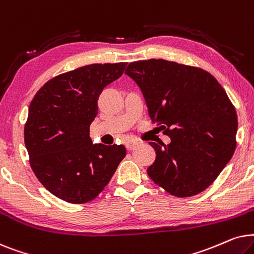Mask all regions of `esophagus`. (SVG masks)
Segmentation results:
<instances>
[{"label": "esophagus", "instance_id": "esophagus-1", "mask_svg": "<svg viewBox=\"0 0 254 254\" xmlns=\"http://www.w3.org/2000/svg\"><path fill=\"white\" fill-rule=\"evenodd\" d=\"M138 144L139 143H138L137 140H127V143H125V147H127L129 151H132L138 146Z\"/></svg>", "mask_w": 254, "mask_h": 254}]
</instances>
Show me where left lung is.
Masks as SVG:
<instances>
[{
	"mask_svg": "<svg viewBox=\"0 0 254 254\" xmlns=\"http://www.w3.org/2000/svg\"><path fill=\"white\" fill-rule=\"evenodd\" d=\"M125 74L139 86L153 123L171 138L150 143L155 160L148 177L177 197L200 194L236 150V109L207 70L164 59L129 64Z\"/></svg>",
	"mask_w": 254,
	"mask_h": 254,
	"instance_id": "left-lung-1",
	"label": "left lung"
}]
</instances>
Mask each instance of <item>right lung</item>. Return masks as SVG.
<instances>
[{
    "label": "right lung",
    "mask_w": 254,
    "mask_h": 254,
    "mask_svg": "<svg viewBox=\"0 0 254 254\" xmlns=\"http://www.w3.org/2000/svg\"><path fill=\"white\" fill-rule=\"evenodd\" d=\"M125 66L92 64L60 74L30 104L24 127L30 166L51 194L68 203L94 200L127 154L123 145L93 144L89 137L100 94Z\"/></svg>",
    "instance_id": "1"
}]
</instances>
